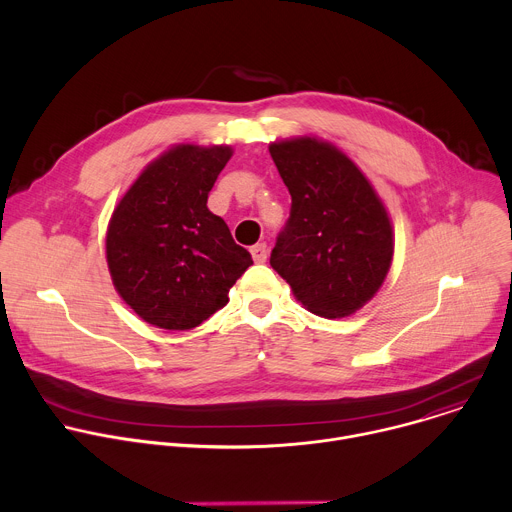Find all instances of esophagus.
Here are the masks:
<instances>
[{"label":"esophagus","instance_id":"esophagus-1","mask_svg":"<svg viewBox=\"0 0 512 512\" xmlns=\"http://www.w3.org/2000/svg\"><path fill=\"white\" fill-rule=\"evenodd\" d=\"M251 255L255 259V263H265L267 261V245L265 243H257L251 247Z\"/></svg>","mask_w":512,"mask_h":512}]
</instances>
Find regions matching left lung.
Wrapping results in <instances>:
<instances>
[{"mask_svg": "<svg viewBox=\"0 0 512 512\" xmlns=\"http://www.w3.org/2000/svg\"><path fill=\"white\" fill-rule=\"evenodd\" d=\"M269 154L291 194L271 267L312 314H354L391 269L395 241L385 204L358 166L328 141H273Z\"/></svg>", "mask_w": 512, "mask_h": 512, "instance_id": "left-lung-1", "label": "left lung"}]
</instances>
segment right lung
Instances as JSON below:
<instances>
[{
  "instance_id": "right-lung-1",
  "label": "right lung",
  "mask_w": 512,
  "mask_h": 512,
  "mask_svg": "<svg viewBox=\"0 0 512 512\" xmlns=\"http://www.w3.org/2000/svg\"><path fill=\"white\" fill-rule=\"evenodd\" d=\"M229 145L180 143L145 166L115 206L107 265L117 294L148 324L190 330L229 302L253 265L206 200L231 160Z\"/></svg>"
}]
</instances>
